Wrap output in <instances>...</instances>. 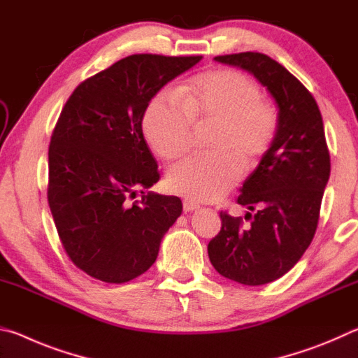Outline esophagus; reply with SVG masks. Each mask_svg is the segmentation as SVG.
I'll list each match as a JSON object with an SVG mask.
<instances>
[{
  "instance_id": "esophagus-1",
  "label": "esophagus",
  "mask_w": 358,
  "mask_h": 358,
  "mask_svg": "<svg viewBox=\"0 0 358 358\" xmlns=\"http://www.w3.org/2000/svg\"><path fill=\"white\" fill-rule=\"evenodd\" d=\"M199 207H201V205H199L197 202L191 201V199H185V201H183V210L186 211V213H189V211L197 210Z\"/></svg>"
}]
</instances>
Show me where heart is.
<instances>
[{
  "instance_id": "heart-1",
  "label": "heart",
  "mask_w": 358,
  "mask_h": 358,
  "mask_svg": "<svg viewBox=\"0 0 358 358\" xmlns=\"http://www.w3.org/2000/svg\"><path fill=\"white\" fill-rule=\"evenodd\" d=\"M180 98L169 90L155 94L145 108L142 128L151 150L173 161L189 147L192 123H213L207 137L211 151L192 155L171 167L169 189L194 201H213L256 167L278 131V112L262 99L259 85L232 69L194 76L181 85Z\"/></svg>"
}]
</instances>
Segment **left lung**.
Masks as SVG:
<instances>
[{"instance_id": "1", "label": "left lung", "mask_w": 358, "mask_h": 358, "mask_svg": "<svg viewBox=\"0 0 358 358\" xmlns=\"http://www.w3.org/2000/svg\"><path fill=\"white\" fill-rule=\"evenodd\" d=\"M245 69L278 104V131L270 150L237 199L245 224L221 211V230L208 243L217 273L245 286H260L286 275L316 234L320 202L330 178L322 115L313 94L282 64L257 52L215 57Z\"/></svg>"}]
</instances>
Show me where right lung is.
<instances>
[{"mask_svg": "<svg viewBox=\"0 0 358 358\" xmlns=\"http://www.w3.org/2000/svg\"><path fill=\"white\" fill-rule=\"evenodd\" d=\"M201 59L126 57L82 82L63 107L48 147L47 199L66 254L96 280L145 273L181 215L178 197L143 192L159 171L142 120L151 98Z\"/></svg>", "mask_w": 358, "mask_h": 358, "instance_id": "1", "label": "right lung"}]
</instances>
